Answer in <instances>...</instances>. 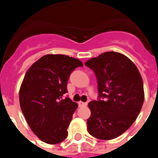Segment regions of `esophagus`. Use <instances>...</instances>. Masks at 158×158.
<instances>
[{"label": "esophagus", "instance_id": "obj_1", "mask_svg": "<svg viewBox=\"0 0 158 158\" xmlns=\"http://www.w3.org/2000/svg\"><path fill=\"white\" fill-rule=\"evenodd\" d=\"M87 104L88 103H86V102H82V101L78 102V105H79V107H84V106H86Z\"/></svg>", "mask_w": 158, "mask_h": 158}]
</instances>
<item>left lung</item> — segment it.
<instances>
[{
  "label": "left lung",
  "instance_id": "8db88e82",
  "mask_svg": "<svg viewBox=\"0 0 158 158\" xmlns=\"http://www.w3.org/2000/svg\"><path fill=\"white\" fill-rule=\"evenodd\" d=\"M96 75L98 99L89 102L87 128L92 136L111 140L133 124L144 102L142 77L136 65L120 53L105 52L85 63Z\"/></svg>",
  "mask_w": 158,
  "mask_h": 158
}]
</instances>
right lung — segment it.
Instances as JSON below:
<instances>
[{
	"label": "right lung",
	"instance_id": "add662e5",
	"mask_svg": "<svg viewBox=\"0 0 158 158\" xmlns=\"http://www.w3.org/2000/svg\"><path fill=\"white\" fill-rule=\"evenodd\" d=\"M80 60L64 54H47L27 71L19 89V104L29 127L47 144H58L68 136L77 104L62 98L67 82Z\"/></svg>",
	"mask_w": 158,
	"mask_h": 158
}]
</instances>
